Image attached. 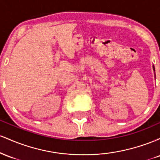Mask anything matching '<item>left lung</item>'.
<instances>
[{"label":"left lung","instance_id":"left-lung-1","mask_svg":"<svg viewBox=\"0 0 160 160\" xmlns=\"http://www.w3.org/2000/svg\"><path fill=\"white\" fill-rule=\"evenodd\" d=\"M153 71H155V68H154V66H153Z\"/></svg>","mask_w":160,"mask_h":160}]
</instances>
